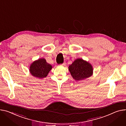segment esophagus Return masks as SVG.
Returning <instances> with one entry per match:
<instances>
[{"label":"esophagus","instance_id":"34e87169","mask_svg":"<svg viewBox=\"0 0 126 126\" xmlns=\"http://www.w3.org/2000/svg\"><path fill=\"white\" fill-rule=\"evenodd\" d=\"M65 64H65V63H63V64H62V66H64Z\"/></svg>","mask_w":126,"mask_h":126}]
</instances>
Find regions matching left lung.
<instances>
[{
	"label": "left lung",
	"instance_id": "obj_1",
	"mask_svg": "<svg viewBox=\"0 0 126 126\" xmlns=\"http://www.w3.org/2000/svg\"><path fill=\"white\" fill-rule=\"evenodd\" d=\"M68 69L75 80H82L93 74V67L88 62L81 58L75 59L68 67Z\"/></svg>",
	"mask_w": 126,
	"mask_h": 126
}]
</instances>
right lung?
Returning <instances> with one entry per match:
<instances>
[{"mask_svg":"<svg viewBox=\"0 0 126 126\" xmlns=\"http://www.w3.org/2000/svg\"><path fill=\"white\" fill-rule=\"evenodd\" d=\"M52 69V65L48 63L45 59L40 58L30 65L29 71L32 76L40 79L46 77Z\"/></svg>","mask_w":126,"mask_h":126,"instance_id":"right-lung-1","label":"right lung"}]
</instances>
